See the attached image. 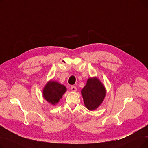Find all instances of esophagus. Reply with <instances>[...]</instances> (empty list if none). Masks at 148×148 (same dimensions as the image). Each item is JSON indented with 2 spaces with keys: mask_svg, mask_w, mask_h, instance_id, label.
<instances>
[{
  "mask_svg": "<svg viewBox=\"0 0 148 148\" xmlns=\"http://www.w3.org/2000/svg\"><path fill=\"white\" fill-rule=\"evenodd\" d=\"M70 90H71V92H76L77 91V88H76L75 86H73L71 87V88H70Z\"/></svg>",
  "mask_w": 148,
  "mask_h": 148,
  "instance_id": "34e87169",
  "label": "esophagus"
}]
</instances>
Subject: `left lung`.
I'll list each match as a JSON object with an SVG mask.
<instances>
[{
	"label": "left lung",
	"instance_id": "1",
	"mask_svg": "<svg viewBox=\"0 0 148 148\" xmlns=\"http://www.w3.org/2000/svg\"><path fill=\"white\" fill-rule=\"evenodd\" d=\"M85 107L88 110L93 111L102 104L106 95L104 85L97 77H90L86 84L82 89Z\"/></svg>",
	"mask_w": 148,
	"mask_h": 148
}]
</instances>
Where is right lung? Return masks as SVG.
<instances>
[{
    "mask_svg": "<svg viewBox=\"0 0 148 148\" xmlns=\"http://www.w3.org/2000/svg\"><path fill=\"white\" fill-rule=\"evenodd\" d=\"M66 91V88L64 85L50 80L46 83L42 89V96L49 103L55 106L59 102Z\"/></svg>",
    "mask_w": 148,
    "mask_h": 148,
    "instance_id": "obj_1",
    "label": "right lung"
}]
</instances>
